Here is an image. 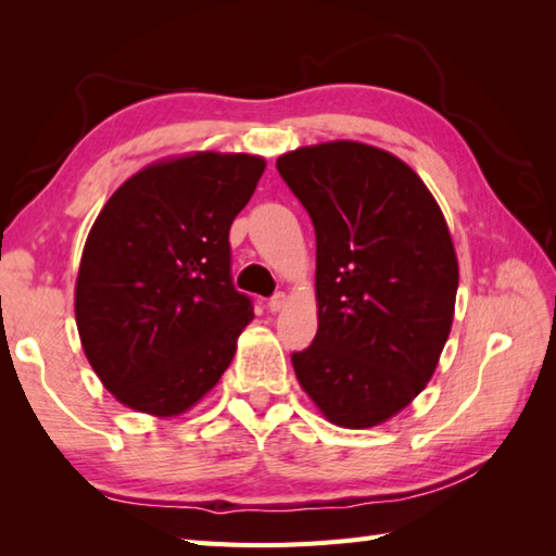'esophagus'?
<instances>
[{
    "instance_id": "esophagus-1",
    "label": "esophagus",
    "mask_w": 556,
    "mask_h": 556,
    "mask_svg": "<svg viewBox=\"0 0 556 556\" xmlns=\"http://www.w3.org/2000/svg\"><path fill=\"white\" fill-rule=\"evenodd\" d=\"M287 305V293H281V291H277L275 296H269V301H267V311L269 313H277V311H281Z\"/></svg>"
}]
</instances>
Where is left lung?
<instances>
[{
  "mask_svg": "<svg viewBox=\"0 0 556 556\" xmlns=\"http://www.w3.org/2000/svg\"><path fill=\"white\" fill-rule=\"evenodd\" d=\"M277 169L317 243V334L293 370L327 420L372 428L422 392L452 329L444 215L408 164L353 140L299 148Z\"/></svg>",
  "mask_w": 556,
  "mask_h": 556,
  "instance_id": "8db88e82",
  "label": "left lung"
}]
</instances>
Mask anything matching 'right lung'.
Segmentation results:
<instances>
[{"mask_svg":"<svg viewBox=\"0 0 556 556\" xmlns=\"http://www.w3.org/2000/svg\"><path fill=\"white\" fill-rule=\"evenodd\" d=\"M265 160L195 152L119 186L83 248L76 325L128 408L179 416L219 382L253 301L231 279L229 229Z\"/></svg>","mask_w":556,"mask_h":556,"instance_id":"add662e5","label":"right lung"}]
</instances>
